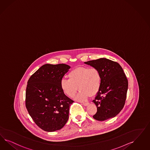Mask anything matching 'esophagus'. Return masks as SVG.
Here are the masks:
<instances>
[{"label":"esophagus","instance_id":"esophagus-1","mask_svg":"<svg viewBox=\"0 0 150 150\" xmlns=\"http://www.w3.org/2000/svg\"><path fill=\"white\" fill-rule=\"evenodd\" d=\"M83 104L85 106H87L90 103H83Z\"/></svg>","mask_w":150,"mask_h":150}]
</instances>
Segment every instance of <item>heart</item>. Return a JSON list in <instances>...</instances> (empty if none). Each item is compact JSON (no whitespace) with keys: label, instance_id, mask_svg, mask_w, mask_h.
Wrapping results in <instances>:
<instances>
[{"label":"heart","instance_id":"1","mask_svg":"<svg viewBox=\"0 0 150 150\" xmlns=\"http://www.w3.org/2000/svg\"><path fill=\"white\" fill-rule=\"evenodd\" d=\"M67 76L69 79H62L60 81L61 90L70 98L75 95L78 89L80 90L75 97L76 101H85L89 96L96 95L101 87V73L95 67H76L69 72Z\"/></svg>","mask_w":150,"mask_h":150}]
</instances>
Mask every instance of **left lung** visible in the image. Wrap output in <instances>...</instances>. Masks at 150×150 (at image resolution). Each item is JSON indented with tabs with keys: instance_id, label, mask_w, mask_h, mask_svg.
<instances>
[{
	"instance_id": "1",
	"label": "left lung",
	"mask_w": 150,
	"mask_h": 150,
	"mask_svg": "<svg viewBox=\"0 0 150 150\" xmlns=\"http://www.w3.org/2000/svg\"><path fill=\"white\" fill-rule=\"evenodd\" d=\"M84 64L98 69L101 75V87L93 101L97 107L93 119L102 121L113 118L123 109L126 98L128 81L122 68L106 58Z\"/></svg>"
}]
</instances>
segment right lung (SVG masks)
Returning <instances> with one entry per match:
<instances>
[{"label":"right lung","mask_w":150,"mask_h":150,"mask_svg":"<svg viewBox=\"0 0 150 150\" xmlns=\"http://www.w3.org/2000/svg\"><path fill=\"white\" fill-rule=\"evenodd\" d=\"M70 67L47 64L29 78L26 89V109L35 123L47 132L62 129L69 119L73 101L61 90L60 83Z\"/></svg>","instance_id":"1"}]
</instances>
